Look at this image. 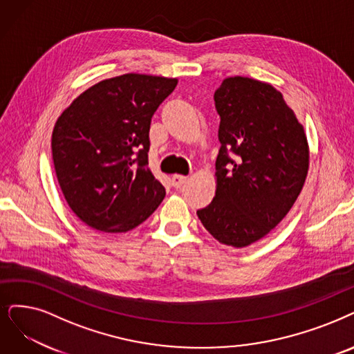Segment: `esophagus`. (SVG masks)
<instances>
[{
	"instance_id": "34e87169",
	"label": "esophagus",
	"mask_w": 354,
	"mask_h": 354,
	"mask_svg": "<svg viewBox=\"0 0 354 354\" xmlns=\"http://www.w3.org/2000/svg\"><path fill=\"white\" fill-rule=\"evenodd\" d=\"M187 181V177L186 176H180V174H174L173 176V178H171V183H173V186L174 187H181L183 185H185V183Z\"/></svg>"
}]
</instances>
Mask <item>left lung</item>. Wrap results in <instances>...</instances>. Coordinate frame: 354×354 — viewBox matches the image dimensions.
<instances>
[{
  "mask_svg": "<svg viewBox=\"0 0 354 354\" xmlns=\"http://www.w3.org/2000/svg\"><path fill=\"white\" fill-rule=\"evenodd\" d=\"M221 116L216 193L197 216L216 241L244 248L283 219L305 185L304 126L272 84L228 77L215 93ZM236 153L232 160L227 151Z\"/></svg>",
  "mask_w": 354,
  "mask_h": 354,
  "instance_id": "left-lung-1",
  "label": "left lung"
}]
</instances>
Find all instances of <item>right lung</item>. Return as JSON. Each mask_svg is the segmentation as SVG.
Instances as JSON below:
<instances>
[{
	"mask_svg": "<svg viewBox=\"0 0 354 354\" xmlns=\"http://www.w3.org/2000/svg\"><path fill=\"white\" fill-rule=\"evenodd\" d=\"M178 80L123 74L98 81L74 98L52 132V158L74 214L106 234L128 232L165 197L148 167L155 110Z\"/></svg>",
	"mask_w": 354,
	"mask_h": 354,
	"instance_id": "obj_1",
	"label": "right lung"
}]
</instances>
